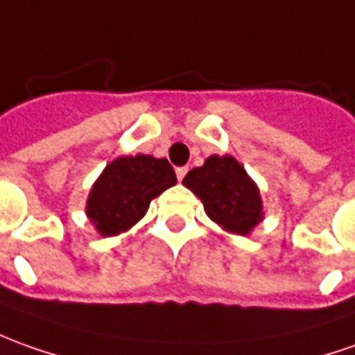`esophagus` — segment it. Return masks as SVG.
Listing matches in <instances>:
<instances>
[{
  "mask_svg": "<svg viewBox=\"0 0 355 355\" xmlns=\"http://www.w3.org/2000/svg\"><path fill=\"white\" fill-rule=\"evenodd\" d=\"M187 173H188V167H178L177 168V178H178V180H182V178L187 177Z\"/></svg>",
  "mask_w": 355,
  "mask_h": 355,
  "instance_id": "esophagus-1",
  "label": "esophagus"
}]
</instances>
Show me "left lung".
<instances>
[{"instance_id":"obj_1","label":"left lung","mask_w":355,"mask_h":355,"mask_svg":"<svg viewBox=\"0 0 355 355\" xmlns=\"http://www.w3.org/2000/svg\"><path fill=\"white\" fill-rule=\"evenodd\" d=\"M182 184L204 202L211 221L235 235H248L262 219L259 188L229 155L208 157L202 167L188 173Z\"/></svg>"}]
</instances>
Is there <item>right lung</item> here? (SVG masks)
<instances>
[{"mask_svg": "<svg viewBox=\"0 0 355 355\" xmlns=\"http://www.w3.org/2000/svg\"><path fill=\"white\" fill-rule=\"evenodd\" d=\"M175 182L177 175L167 159L118 157L103 171L91 190L87 216L101 235H118L144 218L149 202Z\"/></svg>", "mask_w": 355, "mask_h": 355, "instance_id": "right-lung-1", "label": "right lung"}]
</instances>
